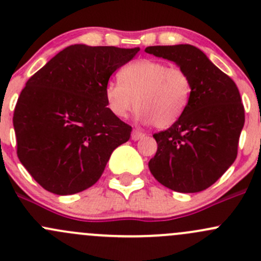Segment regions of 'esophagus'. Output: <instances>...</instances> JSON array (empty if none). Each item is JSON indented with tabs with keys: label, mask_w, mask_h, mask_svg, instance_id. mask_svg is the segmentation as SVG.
Returning a JSON list of instances; mask_svg holds the SVG:
<instances>
[{
	"label": "esophagus",
	"mask_w": 261,
	"mask_h": 261,
	"mask_svg": "<svg viewBox=\"0 0 261 261\" xmlns=\"http://www.w3.org/2000/svg\"><path fill=\"white\" fill-rule=\"evenodd\" d=\"M144 136H145V134L141 133V131L135 130V131H133V135H131V139L136 141V140H140V139H143Z\"/></svg>",
	"instance_id": "esophagus-1"
}]
</instances>
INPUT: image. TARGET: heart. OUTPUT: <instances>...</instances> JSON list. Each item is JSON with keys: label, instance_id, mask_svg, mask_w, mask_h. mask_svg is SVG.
<instances>
[{"label": "heart", "instance_id": "b5f03b06", "mask_svg": "<svg viewBox=\"0 0 261 261\" xmlns=\"http://www.w3.org/2000/svg\"><path fill=\"white\" fill-rule=\"evenodd\" d=\"M120 81L105 87L110 112L118 118L138 109V117L156 128H168L181 117L192 94V81L179 67L165 62L139 59L123 67Z\"/></svg>", "mask_w": 261, "mask_h": 261}]
</instances>
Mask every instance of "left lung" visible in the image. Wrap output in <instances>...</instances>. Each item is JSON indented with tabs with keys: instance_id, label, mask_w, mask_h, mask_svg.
Instances as JSON below:
<instances>
[{
	"instance_id": "obj_1",
	"label": "left lung",
	"mask_w": 261,
	"mask_h": 261,
	"mask_svg": "<svg viewBox=\"0 0 261 261\" xmlns=\"http://www.w3.org/2000/svg\"><path fill=\"white\" fill-rule=\"evenodd\" d=\"M145 51L174 62L192 81L191 99L181 117L168 130L152 135L158 150L149 162L150 172L172 191H204L238 156L245 122L240 92L196 46L156 45Z\"/></svg>"
}]
</instances>
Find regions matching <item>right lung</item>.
I'll list each match as a JSON object with an SVG mask.
<instances>
[{"label":"right lung","instance_id":"1","mask_svg":"<svg viewBox=\"0 0 261 261\" xmlns=\"http://www.w3.org/2000/svg\"><path fill=\"white\" fill-rule=\"evenodd\" d=\"M140 48L70 45L26 82L14 112L17 156L44 189L74 194L101 178L130 125L110 112L105 87Z\"/></svg>","mask_w":261,"mask_h":261}]
</instances>
